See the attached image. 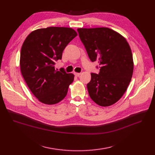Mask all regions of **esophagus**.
<instances>
[{
	"label": "esophagus",
	"mask_w": 155,
	"mask_h": 155,
	"mask_svg": "<svg viewBox=\"0 0 155 155\" xmlns=\"http://www.w3.org/2000/svg\"><path fill=\"white\" fill-rule=\"evenodd\" d=\"M74 75L77 77H78L81 75V73H79V72H74Z\"/></svg>",
	"instance_id": "obj_1"
}]
</instances>
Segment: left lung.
<instances>
[{"mask_svg": "<svg viewBox=\"0 0 155 155\" xmlns=\"http://www.w3.org/2000/svg\"><path fill=\"white\" fill-rule=\"evenodd\" d=\"M79 38L92 62L98 61V74H91L87 84L92 100L101 107L119 101L127 90L134 70L131 49L126 39L108 28H78Z\"/></svg>", "mask_w": 155, "mask_h": 155, "instance_id": "obj_1", "label": "left lung"}]
</instances>
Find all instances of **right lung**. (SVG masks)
Returning <instances> with one entry per match:
<instances>
[{"instance_id": "obj_1", "label": "right lung", "mask_w": 155, "mask_h": 155, "mask_svg": "<svg viewBox=\"0 0 155 155\" xmlns=\"http://www.w3.org/2000/svg\"><path fill=\"white\" fill-rule=\"evenodd\" d=\"M78 35L68 27H48L33 31L26 38L20 54V69L35 97L47 105L62 100L74 75L55 69L68 43Z\"/></svg>"}]
</instances>
